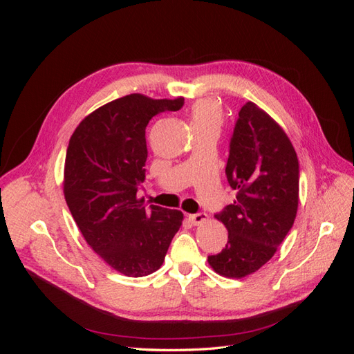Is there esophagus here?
<instances>
[{"label": "esophagus", "instance_id": "esophagus-1", "mask_svg": "<svg viewBox=\"0 0 354 354\" xmlns=\"http://www.w3.org/2000/svg\"><path fill=\"white\" fill-rule=\"evenodd\" d=\"M208 218V216L205 212H196V214H190L189 216V220L195 224V226H199V224L205 223Z\"/></svg>", "mask_w": 354, "mask_h": 354}]
</instances>
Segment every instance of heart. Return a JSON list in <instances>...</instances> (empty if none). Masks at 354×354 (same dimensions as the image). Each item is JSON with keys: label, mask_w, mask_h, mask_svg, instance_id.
Instances as JSON below:
<instances>
[{"label": "heart", "mask_w": 354, "mask_h": 354, "mask_svg": "<svg viewBox=\"0 0 354 354\" xmlns=\"http://www.w3.org/2000/svg\"><path fill=\"white\" fill-rule=\"evenodd\" d=\"M190 124L196 128H220L223 124L221 104L214 99H201L194 103L190 111Z\"/></svg>", "instance_id": "1"}]
</instances>
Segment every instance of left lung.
Listing matches in <instances>:
<instances>
[{
	"instance_id": "left-lung-1",
	"label": "left lung",
	"mask_w": 354,
	"mask_h": 354,
	"mask_svg": "<svg viewBox=\"0 0 354 354\" xmlns=\"http://www.w3.org/2000/svg\"><path fill=\"white\" fill-rule=\"evenodd\" d=\"M229 147L226 176L238 195L216 214L229 239L208 263L218 274L241 279L269 261L291 230L299 167L285 131L252 102L241 108Z\"/></svg>"
}]
</instances>
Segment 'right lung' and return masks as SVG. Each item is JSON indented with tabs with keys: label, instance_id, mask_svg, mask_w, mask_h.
I'll list each match as a JSON object with an SVG mask.
<instances>
[{
	"label": "right lung",
	"instance_id": "obj_1",
	"mask_svg": "<svg viewBox=\"0 0 354 354\" xmlns=\"http://www.w3.org/2000/svg\"><path fill=\"white\" fill-rule=\"evenodd\" d=\"M183 104V97L128 94L85 116L69 140L63 180L69 211L93 251L125 276L156 272L183 221L181 211L137 199L146 177V127Z\"/></svg>",
	"mask_w": 354,
	"mask_h": 354
}]
</instances>
